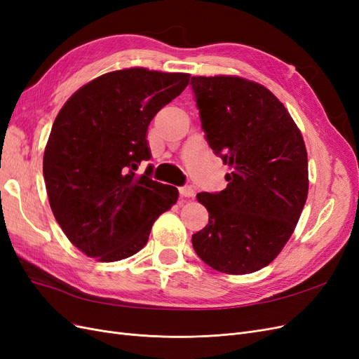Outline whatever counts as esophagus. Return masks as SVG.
I'll return each mask as SVG.
<instances>
[{"label":"esophagus","instance_id":"obj_1","mask_svg":"<svg viewBox=\"0 0 359 359\" xmlns=\"http://www.w3.org/2000/svg\"><path fill=\"white\" fill-rule=\"evenodd\" d=\"M180 194L181 198H193L194 190L190 186H184V187H180Z\"/></svg>","mask_w":359,"mask_h":359}]
</instances>
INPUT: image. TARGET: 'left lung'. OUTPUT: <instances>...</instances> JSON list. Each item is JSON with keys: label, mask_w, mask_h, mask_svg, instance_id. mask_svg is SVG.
<instances>
[{"label": "left lung", "mask_w": 359, "mask_h": 359, "mask_svg": "<svg viewBox=\"0 0 359 359\" xmlns=\"http://www.w3.org/2000/svg\"><path fill=\"white\" fill-rule=\"evenodd\" d=\"M190 85L206 142L232 168L224 190L198 193L210 222L193 248L220 273H255L277 257L306 205V144L264 85L238 76H193Z\"/></svg>", "instance_id": "left-lung-1"}]
</instances>
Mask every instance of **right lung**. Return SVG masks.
I'll return each mask as SVG.
<instances>
[{
    "mask_svg": "<svg viewBox=\"0 0 359 359\" xmlns=\"http://www.w3.org/2000/svg\"><path fill=\"white\" fill-rule=\"evenodd\" d=\"M187 73L142 67L99 76L76 91L53 121L43 177L53 215L86 256L115 262L136 255L177 187L151 180V119L189 85Z\"/></svg>",
    "mask_w": 359,
    "mask_h": 359,
    "instance_id": "obj_1",
    "label": "right lung"
}]
</instances>
